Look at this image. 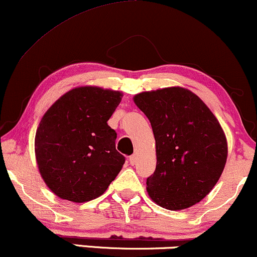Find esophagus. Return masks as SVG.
Returning a JSON list of instances; mask_svg holds the SVG:
<instances>
[{"label":"esophagus","mask_w":257,"mask_h":257,"mask_svg":"<svg viewBox=\"0 0 257 257\" xmlns=\"http://www.w3.org/2000/svg\"><path fill=\"white\" fill-rule=\"evenodd\" d=\"M137 155H132V156H130V163L132 164V166H135L136 163H137Z\"/></svg>","instance_id":"esophagus-1"}]
</instances>
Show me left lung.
<instances>
[{
	"instance_id": "obj_1",
	"label": "left lung",
	"mask_w": 257,
	"mask_h": 257,
	"mask_svg": "<svg viewBox=\"0 0 257 257\" xmlns=\"http://www.w3.org/2000/svg\"><path fill=\"white\" fill-rule=\"evenodd\" d=\"M134 101L150 120L156 142V169L147 180L151 200L172 211L201 201L227 158L225 134L214 114L182 87L143 91Z\"/></svg>"
}]
</instances>
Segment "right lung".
<instances>
[{
  "label": "right lung",
  "mask_w": 257,
  "mask_h": 257,
  "mask_svg": "<svg viewBox=\"0 0 257 257\" xmlns=\"http://www.w3.org/2000/svg\"><path fill=\"white\" fill-rule=\"evenodd\" d=\"M122 93L95 85L66 91L46 110L34 139L38 169L57 196L72 202L102 195L125 163L108 126Z\"/></svg>",
  "instance_id": "1"
}]
</instances>
